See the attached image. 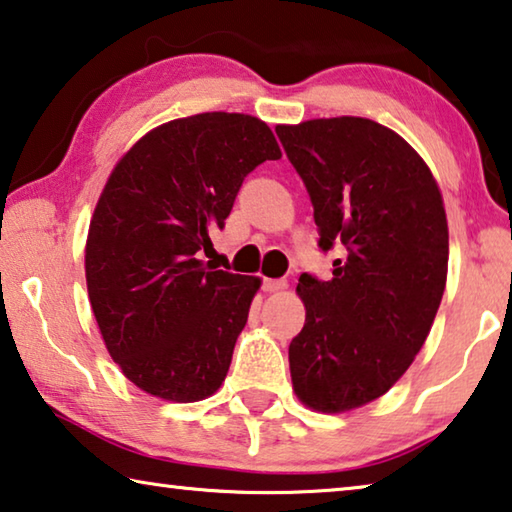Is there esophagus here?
<instances>
[{
  "instance_id": "1",
  "label": "esophagus",
  "mask_w": 512,
  "mask_h": 512,
  "mask_svg": "<svg viewBox=\"0 0 512 512\" xmlns=\"http://www.w3.org/2000/svg\"><path fill=\"white\" fill-rule=\"evenodd\" d=\"M282 289H287V280H271V278L264 280V291H269V294H275V291H282Z\"/></svg>"
}]
</instances>
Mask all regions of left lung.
<instances>
[{"mask_svg":"<svg viewBox=\"0 0 512 512\" xmlns=\"http://www.w3.org/2000/svg\"><path fill=\"white\" fill-rule=\"evenodd\" d=\"M314 205L332 280L303 273L305 326L289 344L298 401L339 415L396 385L424 346L449 271L442 191L412 145L369 118L275 127Z\"/></svg>","mask_w":512,"mask_h":512,"instance_id":"left-lung-1","label":"left lung"}]
</instances>
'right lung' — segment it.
Returning a JSON list of instances; mask_svg holds the SVG:
<instances>
[{"mask_svg": "<svg viewBox=\"0 0 512 512\" xmlns=\"http://www.w3.org/2000/svg\"><path fill=\"white\" fill-rule=\"evenodd\" d=\"M271 127L207 111L150 129L113 166L86 237V287L111 360L145 394L218 392L262 280L209 271L200 253L243 177L280 159Z\"/></svg>", "mask_w": 512, "mask_h": 512, "instance_id": "1", "label": "right lung"}]
</instances>
